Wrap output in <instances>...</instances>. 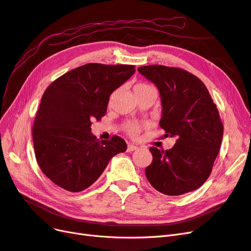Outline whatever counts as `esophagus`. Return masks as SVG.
<instances>
[{
    "label": "esophagus",
    "mask_w": 251,
    "mask_h": 251,
    "mask_svg": "<svg viewBox=\"0 0 251 251\" xmlns=\"http://www.w3.org/2000/svg\"><path fill=\"white\" fill-rule=\"evenodd\" d=\"M136 150H138V148H137L136 145H133V144H128V145H127V151H128V152L134 151H136Z\"/></svg>",
    "instance_id": "1"
}]
</instances>
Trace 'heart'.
Listing matches in <instances>:
<instances>
[{"label": "heart", "mask_w": 251, "mask_h": 251, "mask_svg": "<svg viewBox=\"0 0 251 251\" xmlns=\"http://www.w3.org/2000/svg\"><path fill=\"white\" fill-rule=\"evenodd\" d=\"M149 87H151V86H149L148 84L139 83V84H137L135 86V90H137V89H144V88H149ZM126 128V132L131 136H133V137H136L138 135V133H139V131H140V127L138 126L137 125H135V124H127Z\"/></svg>", "instance_id": "b5f03b06"}]
</instances>
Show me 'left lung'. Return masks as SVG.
I'll return each mask as SVG.
<instances>
[{"mask_svg":"<svg viewBox=\"0 0 251 251\" xmlns=\"http://www.w3.org/2000/svg\"><path fill=\"white\" fill-rule=\"evenodd\" d=\"M159 89L160 126L176 137L172 149L151 148L152 162L145 175L166 195H181L200 188L210 176L223 137V125L209 90L187 71L164 65L138 67Z\"/></svg>","mask_w":251,"mask_h":251,"instance_id":"left-lung-1","label":"left lung"}]
</instances>
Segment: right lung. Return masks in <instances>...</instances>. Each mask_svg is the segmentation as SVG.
Returning <instances> with one entry per match:
<instances>
[{"mask_svg": "<svg viewBox=\"0 0 251 251\" xmlns=\"http://www.w3.org/2000/svg\"><path fill=\"white\" fill-rule=\"evenodd\" d=\"M135 73L134 65L88 63L59 76L41 98L32 137L38 165L70 192L90 187L109 161L126 150L118 136L99 140L91 122L107 112L111 93Z\"/></svg>", "mask_w": 251, "mask_h": 251, "instance_id": "obj_1", "label": "right lung"}]
</instances>
